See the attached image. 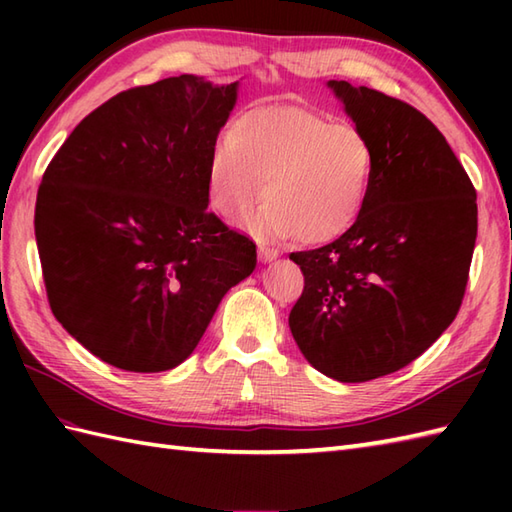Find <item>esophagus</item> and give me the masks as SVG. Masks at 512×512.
Masks as SVG:
<instances>
[{"instance_id": "1", "label": "esophagus", "mask_w": 512, "mask_h": 512, "mask_svg": "<svg viewBox=\"0 0 512 512\" xmlns=\"http://www.w3.org/2000/svg\"><path fill=\"white\" fill-rule=\"evenodd\" d=\"M257 250H259V257H262V262H264V264H268V262H275V259L279 257V250L270 248V246H266V244H259V246H257Z\"/></svg>"}]
</instances>
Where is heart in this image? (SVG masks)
Returning <instances> with one entry per match:
<instances>
[{"label":"heart","instance_id":"1","mask_svg":"<svg viewBox=\"0 0 512 512\" xmlns=\"http://www.w3.org/2000/svg\"><path fill=\"white\" fill-rule=\"evenodd\" d=\"M374 176L376 149L363 129L295 105L262 107L215 145L209 198L217 213L239 222L264 193L259 231L321 246L361 220Z\"/></svg>","mask_w":512,"mask_h":512}]
</instances>
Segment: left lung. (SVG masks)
Returning <instances> with one entry per match:
<instances>
[{"label":"left lung","instance_id":"8db88e82","mask_svg":"<svg viewBox=\"0 0 512 512\" xmlns=\"http://www.w3.org/2000/svg\"><path fill=\"white\" fill-rule=\"evenodd\" d=\"M376 149L361 220L336 242L292 253L306 286L288 325L306 361L365 383L429 350L460 310L477 237V198L438 127L391 96L328 81Z\"/></svg>","mask_w":512,"mask_h":512}]
</instances>
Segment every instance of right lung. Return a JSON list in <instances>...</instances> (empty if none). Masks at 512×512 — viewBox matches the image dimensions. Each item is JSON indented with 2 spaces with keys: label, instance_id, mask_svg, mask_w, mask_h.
<instances>
[{
  "label": "right lung",
  "instance_id": "obj_1",
  "mask_svg": "<svg viewBox=\"0 0 512 512\" xmlns=\"http://www.w3.org/2000/svg\"><path fill=\"white\" fill-rule=\"evenodd\" d=\"M239 81L180 74L116 94L74 127L37 193L54 317L125 372L193 354L257 248L209 213V162Z\"/></svg>",
  "mask_w": 512,
  "mask_h": 512
}]
</instances>
